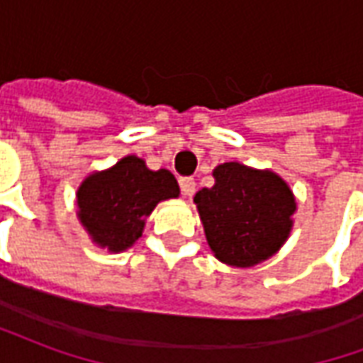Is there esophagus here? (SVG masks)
Masks as SVG:
<instances>
[{
    "label": "esophagus",
    "instance_id": "esophagus-1",
    "mask_svg": "<svg viewBox=\"0 0 363 363\" xmlns=\"http://www.w3.org/2000/svg\"><path fill=\"white\" fill-rule=\"evenodd\" d=\"M179 184H181L182 196L184 198H190L194 192H196V182H194L192 177H182L181 181H179Z\"/></svg>",
    "mask_w": 363,
    "mask_h": 363
}]
</instances>
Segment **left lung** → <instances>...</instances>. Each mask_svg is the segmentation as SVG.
Segmentation results:
<instances>
[{"mask_svg": "<svg viewBox=\"0 0 363 363\" xmlns=\"http://www.w3.org/2000/svg\"><path fill=\"white\" fill-rule=\"evenodd\" d=\"M212 189L198 190L194 204L213 257L251 268L280 251L294 228L297 202L289 184L270 169L237 161L213 169Z\"/></svg>", "mask_w": 363, "mask_h": 363, "instance_id": "obj_1", "label": "left lung"}]
</instances>
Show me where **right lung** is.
<instances>
[{
	"mask_svg": "<svg viewBox=\"0 0 363 363\" xmlns=\"http://www.w3.org/2000/svg\"><path fill=\"white\" fill-rule=\"evenodd\" d=\"M179 194L171 171H151L142 157L126 155L83 179L75 192L77 220L96 247L108 252L128 251L142 237L155 206Z\"/></svg>",
	"mask_w": 363,
	"mask_h": 363,
	"instance_id": "add662e5",
	"label": "right lung"
}]
</instances>
